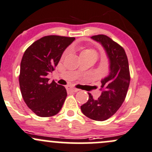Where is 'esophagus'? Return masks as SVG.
Here are the masks:
<instances>
[{
    "label": "esophagus",
    "instance_id": "esophagus-1",
    "mask_svg": "<svg viewBox=\"0 0 152 152\" xmlns=\"http://www.w3.org/2000/svg\"><path fill=\"white\" fill-rule=\"evenodd\" d=\"M66 89L68 92H73V93H76V92L79 91V89L74 88V87H73L70 85L66 86Z\"/></svg>",
    "mask_w": 152,
    "mask_h": 152
}]
</instances>
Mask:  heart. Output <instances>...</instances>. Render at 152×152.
Returning a JSON list of instances; mask_svg holds the SVG:
<instances>
[{"instance_id": "obj_1", "label": "heart", "mask_w": 152, "mask_h": 152, "mask_svg": "<svg viewBox=\"0 0 152 152\" xmlns=\"http://www.w3.org/2000/svg\"><path fill=\"white\" fill-rule=\"evenodd\" d=\"M91 50V51H93V52H95L94 50ZM95 53H96V52H95Z\"/></svg>"}]
</instances>
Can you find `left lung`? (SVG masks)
Returning <instances> with one entry per match:
<instances>
[{
    "label": "left lung",
    "instance_id": "1",
    "mask_svg": "<svg viewBox=\"0 0 152 152\" xmlns=\"http://www.w3.org/2000/svg\"><path fill=\"white\" fill-rule=\"evenodd\" d=\"M91 38L106 50L110 60V73L101 81L100 97L94 99L88 93V101L81 106V110L89 118L103 121L113 116L125 100L130 82L129 67L125 50L119 44L104 34Z\"/></svg>",
    "mask_w": 152,
    "mask_h": 152
}]
</instances>
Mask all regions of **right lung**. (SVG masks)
I'll list each match as a JSON object with an SVG mask.
<instances>
[{
    "instance_id": "1",
    "label": "right lung",
    "mask_w": 152,
    "mask_h": 152,
    "mask_svg": "<svg viewBox=\"0 0 152 152\" xmlns=\"http://www.w3.org/2000/svg\"><path fill=\"white\" fill-rule=\"evenodd\" d=\"M75 37L49 35L31 44L24 52L20 63L19 83L21 94L29 109L39 117H50L62 109L66 89L50 83L48 73L54 70L64 50Z\"/></svg>"
}]
</instances>
